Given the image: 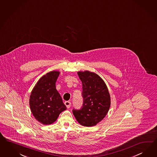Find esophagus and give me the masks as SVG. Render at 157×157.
<instances>
[{"instance_id":"obj_1","label":"esophagus","mask_w":157,"mask_h":157,"mask_svg":"<svg viewBox=\"0 0 157 157\" xmlns=\"http://www.w3.org/2000/svg\"><path fill=\"white\" fill-rule=\"evenodd\" d=\"M65 105L67 106V108H69L71 107V101H66L65 102Z\"/></svg>"}]
</instances>
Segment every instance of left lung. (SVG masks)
<instances>
[{"mask_svg": "<svg viewBox=\"0 0 157 157\" xmlns=\"http://www.w3.org/2000/svg\"><path fill=\"white\" fill-rule=\"evenodd\" d=\"M77 74L82 84V107L73 109V113L81 125H96L106 116L111 105L107 86L96 73L86 71Z\"/></svg>", "mask_w": 157, "mask_h": 157, "instance_id": "8db88e82", "label": "left lung"}]
</instances>
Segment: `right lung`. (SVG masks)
Instances as JSON below:
<instances>
[{"label": "right lung", "mask_w": 157, "mask_h": 157, "mask_svg": "<svg viewBox=\"0 0 157 157\" xmlns=\"http://www.w3.org/2000/svg\"><path fill=\"white\" fill-rule=\"evenodd\" d=\"M58 71H52L43 76L33 89L29 104L33 116L44 125L53 123L67 107L56 88Z\"/></svg>", "instance_id": "1"}]
</instances>
